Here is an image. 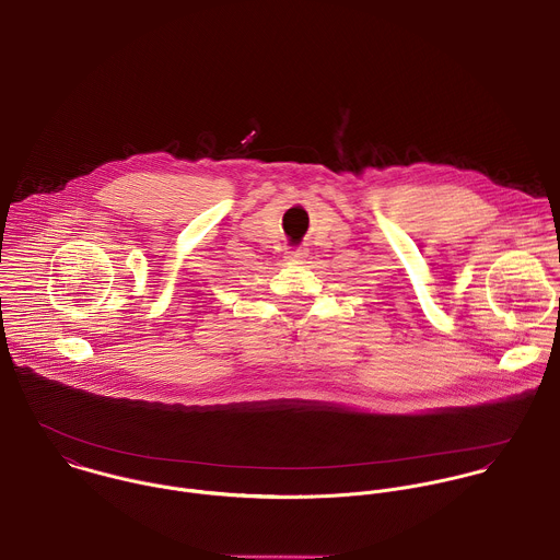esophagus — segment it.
I'll use <instances>...</instances> for the list:
<instances>
[{"mask_svg": "<svg viewBox=\"0 0 560 560\" xmlns=\"http://www.w3.org/2000/svg\"><path fill=\"white\" fill-rule=\"evenodd\" d=\"M304 258H308V249H304V247H298L295 252L287 254V260H291V262H302Z\"/></svg>", "mask_w": 560, "mask_h": 560, "instance_id": "1", "label": "esophagus"}]
</instances>
